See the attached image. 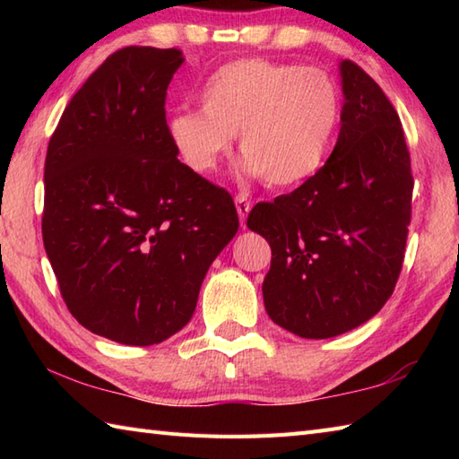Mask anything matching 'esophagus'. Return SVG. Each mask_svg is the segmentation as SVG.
I'll return each instance as SVG.
<instances>
[{
	"label": "esophagus",
	"mask_w": 459,
	"mask_h": 459,
	"mask_svg": "<svg viewBox=\"0 0 459 459\" xmlns=\"http://www.w3.org/2000/svg\"><path fill=\"white\" fill-rule=\"evenodd\" d=\"M235 203H237V211H238V219H240V222H242V227H245V221H247V214H248V211H250V201L245 197V195H237V199H235Z\"/></svg>",
	"instance_id": "esophagus-1"
}]
</instances>
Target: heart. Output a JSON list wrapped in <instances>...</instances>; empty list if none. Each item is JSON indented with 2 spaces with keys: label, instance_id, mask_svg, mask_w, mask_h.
Returning <instances> with one entry per match:
<instances>
[{
  "label": "heart",
  "instance_id": "obj_1",
  "mask_svg": "<svg viewBox=\"0 0 459 459\" xmlns=\"http://www.w3.org/2000/svg\"><path fill=\"white\" fill-rule=\"evenodd\" d=\"M199 104L201 110L169 120L171 142L185 165L212 173L238 132L248 171L270 187H291L319 171L341 114L337 84L327 73L270 58L221 66Z\"/></svg>",
  "mask_w": 459,
  "mask_h": 459
}]
</instances>
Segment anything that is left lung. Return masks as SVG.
Masks as SVG:
<instances>
[{"label":"left lung","mask_w":459,"mask_h":459,"mask_svg":"<svg viewBox=\"0 0 459 459\" xmlns=\"http://www.w3.org/2000/svg\"><path fill=\"white\" fill-rule=\"evenodd\" d=\"M341 76L345 104L329 160L247 221L272 248L262 284L270 319L307 339L345 333L386 304L412 219L411 152L394 106L357 63H341Z\"/></svg>","instance_id":"left-lung-1"}]
</instances>
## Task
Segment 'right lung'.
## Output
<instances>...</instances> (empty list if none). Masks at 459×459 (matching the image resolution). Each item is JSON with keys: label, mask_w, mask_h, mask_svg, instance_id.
I'll return each instance as SVG.
<instances>
[{"label": "right lung", "mask_w": 459, "mask_h": 459, "mask_svg": "<svg viewBox=\"0 0 459 459\" xmlns=\"http://www.w3.org/2000/svg\"><path fill=\"white\" fill-rule=\"evenodd\" d=\"M179 48L124 47L89 76L45 158L43 245L73 317L124 345L189 319L238 230L227 189L178 160L165 120Z\"/></svg>", "instance_id": "right-lung-1"}]
</instances>
